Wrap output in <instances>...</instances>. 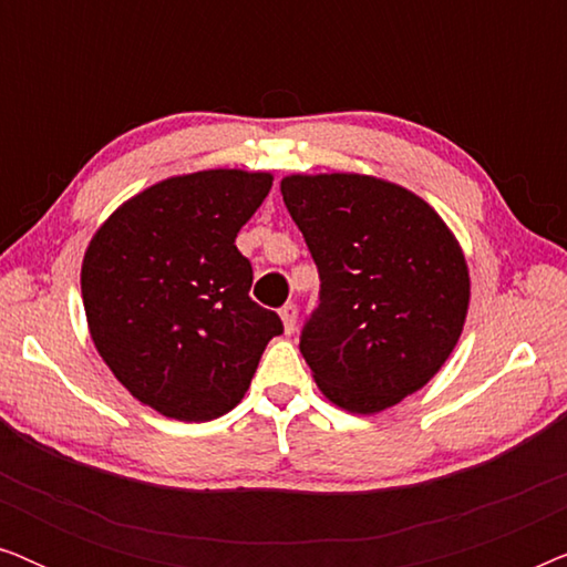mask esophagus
Returning a JSON list of instances; mask_svg holds the SVG:
<instances>
[{"instance_id": "obj_1", "label": "esophagus", "mask_w": 567, "mask_h": 567, "mask_svg": "<svg viewBox=\"0 0 567 567\" xmlns=\"http://www.w3.org/2000/svg\"><path fill=\"white\" fill-rule=\"evenodd\" d=\"M297 317H299V309H297V305H291V301H289V305H284V307H281L284 330L289 332V336H291L293 330H297Z\"/></svg>"}]
</instances>
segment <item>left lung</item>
Here are the masks:
<instances>
[{"mask_svg":"<svg viewBox=\"0 0 567 567\" xmlns=\"http://www.w3.org/2000/svg\"><path fill=\"white\" fill-rule=\"evenodd\" d=\"M320 274L299 351L317 386L351 413H379L429 382L460 340L470 305L464 255L441 216L369 175L281 183Z\"/></svg>","mask_w":567,"mask_h":567,"instance_id":"8db88e82","label":"left lung"}]
</instances>
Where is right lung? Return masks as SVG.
<instances>
[{
  "label": "right lung",
  "instance_id": "right-lung-1",
  "mask_svg": "<svg viewBox=\"0 0 567 567\" xmlns=\"http://www.w3.org/2000/svg\"><path fill=\"white\" fill-rule=\"evenodd\" d=\"M274 177L206 169L123 204L84 252L90 336L118 382L175 421H214L245 398L281 317L250 299L237 231Z\"/></svg>",
  "mask_w": 567,
  "mask_h": 567
}]
</instances>
